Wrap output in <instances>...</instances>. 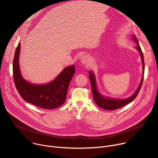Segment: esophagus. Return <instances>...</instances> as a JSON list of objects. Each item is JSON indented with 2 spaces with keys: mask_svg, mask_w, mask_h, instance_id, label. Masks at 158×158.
I'll use <instances>...</instances> for the list:
<instances>
[{
  "mask_svg": "<svg viewBox=\"0 0 158 158\" xmlns=\"http://www.w3.org/2000/svg\"><path fill=\"white\" fill-rule=\"evenodd\" d=\"M90 62H91V60H90V58L88 56L84 55V56H82L81 58V62L82 64L88 65L90 64Z\"/></svg>",
  "mask_w": 158,
  "mask_h": 158,
  "instance_id": "obj_1",
  "label": "esophagus"
}]
</instances>
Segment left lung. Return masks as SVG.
Returning <instances> with one entry per match:
<instances>
[{"label": "left lung", "instance_id": "1", "mask_svg": "<svg viewBox=\"0 0 158 158\" xmlns=\"http://www.w3.org/2000/svg\"><path fill=\"white\" fill-rule=\"evenodd\" d=\"M132 39L133 40L136 42L138 44L136 48L137 50L139 52L141 57V60L143 62V77L141 81V83L138 87V89H137V91H136L132 96L130 98H128L127 99H112V98H106L103 96H102L98 91V90L97 89V85H96V81L95 78V76L93 74V72L89 71V77L90 81H91V87H92V92H93V99L96 104L100 107L102 109H106V110H115L119 108H121L126 104H129L131 102L132 100H134L136 98L139 91L141 89L143 79H144V57H143V54L141 51V48L139 47V44H138V40L137 38L135 37V35H132Z\"/></svg>", "mask_w": 158, "mask_h": 158}]
</instances>
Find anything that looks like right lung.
I'll list each match as a JSON object with an SVG mask.
<instances>
[{
	"label": "right lung",
	"mask_w": 158,
	"mask_h": 158,
	"mask_svg": "<svg viewBox=\"0 0 158 158\" xmlns=\"http://www.w3.org/2000/svg\"><path fill=\"white\" fill-rule=\"evenodd\" d=\"M20 44L16 48L13 61V77L20 96L26 101L44 109H55L64 103L69 83L75 74L74 65L67 67L49 83L37 85L28 82L22 77L19 57Z\"/></svg>",
	"instance_id": "add662e5"
}]
</instances>
